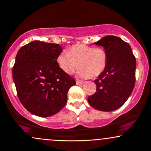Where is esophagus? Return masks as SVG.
<instances>
[{"label": "esophagus", "mask_w": 151, "mask_h": 151, "mask_svg": "<svg viewBox=\"0 0 151 151\" xmlns=\"http://www.w3.org/2000/svg\"><path fill=\"white\" fill-rule=\"evenodd\" d=\"M82 83H83V82L81 81H76V84H77V85H81Z\"/></svg>", "instance_id": "esophagus-1"}]
</instances>
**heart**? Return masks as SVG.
<instances>
[{
  "mask_svg": "<svg viewBox=\"0 0 151 151\" xmlns=\"http://www.w3.org/2000/svg\"><path fill=\"white\" fill-rule=\"evenodd\" d=\"M107 60V52L104 48L78 44L60 53L56 61L60 69L67 75H72L78 67V76L88 78L99 76L104 70Z\"/></svg>",
  "mask_w": 151,
  "mask_h": 151,
  "instance_id": "b5f03b06",
  "label": "heart"
}]
</instances>
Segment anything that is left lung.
I'll return each instance as SVG.
<instances>
[{
  "label": "left lung",
  "mask_w": 151,
  "mask_h": 151,
  "mask_svg": "<svg viewBox=\"0 0 151 151\" xmlns=\"http://www.w3.org/2000/svg\"><path fill=\"white\" fill-rule=\"evenodd\" d=\"M103 47L108 55L104 70L94 81L96 91L89 96L92 107L111 111L122 106L135 83L136 60L129 45L115 36H106L94 43Z\"/></svg>",
  "instance_id": "1"
}]
</instances>
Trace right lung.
I'll use <instances>...</instances> for the list:
<instances>
[{
	"label": "right lung",
	"instance_id": "1",
	"mask_svg": "<svg viewBox=\"0 0 151 151\" xmlns=\"http://www.w3.org/2000/svg\"><path fill=\"white\" fill-rule=\"evenodd\" d=\"M63 48L58 44L33 41L18 51L13 80L22 105L42 117L59 112L65 105L75 79L63 73L56 59Z\"/></svg>",
	"mask_w": 151,
	"mask_h": 151
}]
</instances>
